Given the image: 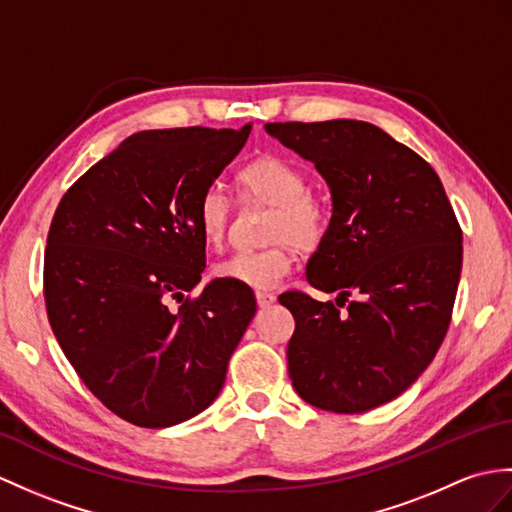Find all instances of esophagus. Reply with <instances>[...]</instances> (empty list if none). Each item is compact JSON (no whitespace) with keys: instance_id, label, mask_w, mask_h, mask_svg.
Returning <instances> with one entry per match:
<instances>
[{"instance_id":"34e87169","label":"esophagus","mask_w":512,"mask_h":512,"mask_svg":"<svg viewBox=\"0 0 512 512\" xmlns=\"http://www.w3.org/2000/svg\"><path fill=\"white\" fill-rule=\"evenodd\" d=\"M255 299H257V305H259V307H270L272 303L277 301V296L270 294V292H257Z\"/></svg>"}]
</instances>
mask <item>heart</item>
I'll list each match as a JSON object with an SVG mask.
<instances>
[{"mask_svg": "<svg viewBox=\"0 0 512 512\" xmlns=\"http://www.w3.org/2000/svg\"><path fill=\"white\" fill-rule=\"evenodd\" d=\"M242 194L272 207L266 237L272 246L240 251L220 261L216 275L253 290H270L290 275L294 251L288 239L301 248H314L329 229V209L310 194L305 172L285 159L264 157L237 174ZM231 202L218 185L207 187L198 200V227L207 244H218L227 231Z\"/></svg>", "mask_w": 512, "mask_h": 512, "instance_id": "obj_1", "label": "heart"}]
</instances>
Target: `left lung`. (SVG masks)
Here are the masks:
<instances>
[{
	"mask_svg": "<svg viewBox=\"0 0 512 512\" xmlns=\"http://www.w3.org/2000/svg\"><path fill=\"white\" fill-rule=\"evenodd\" d=\"M264 128L312 161L331 192L329 229L305 277L336 292V303L279 296L296 323L292 386L320 410H373L417 382L447 334L462 268L456 213L432 165L373 124ZM344 302L348 312L340 313Z\"/></svg>",
	"mask_w": 512,
	"mask_h": 512,
	"instance_id": "obj_1",
	"label": "left lung"
}]
</instances>
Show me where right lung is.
<instances>
[{"instance_id": "add662e5", "label": "right lung", "mask_w": 512, "mask_h": 512, "mask_svg": "<svg viewBox=\"0 0 512 512\" xmlns=\"http://www.w3.org/2000/svg\"><path fill=\"white\" fill-rule=\"evenodd\" d=\"M251 124L144 130L58 202L47 233V318L65 358L106 408L170 427L209 408L257 303L209 281L198 200L240 154Z\"/></svg>"}]
</instances>
